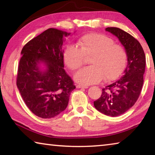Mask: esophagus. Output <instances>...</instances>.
Masks as SVG:
<instances>
[{"mask_svg":"<svg viewBox=\"0 0 155 155\" xmlns=\"http://www.w3.org/2000/svg\"><path fill=\"white\" fill-rule=\"evenodd\" d=\"M77 88H88V86L87 85H77Z\"/></svg>","mask_w":155,"mask_h":155,"instance_id":"34e87169","label":"esophagus"}]
</instances>
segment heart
Returning <instances> with one entry per match:
<instances>
[{
  "label": "heart",
  "mask_w": 155,
  "mask_h": 155,
  "mask_svg": "<svg viewBox=\"0 0 155 155\" xmlns=\"http://www.w3.org/2000/svg\"><path fill=\"white\" fill-rule=\"evenodd\" d=\"M78 48L68 46L64 52V61L72 71L90 59V66L80 70L74 76L75 81L83 85L98 83L103 79L111 81L116 79L124 71L127 64L126 49L115 44L109 36L90 33L83 35L77 41Z\"/></svg>",
  "instance_id": "b5f03b06"
}]
</instances>
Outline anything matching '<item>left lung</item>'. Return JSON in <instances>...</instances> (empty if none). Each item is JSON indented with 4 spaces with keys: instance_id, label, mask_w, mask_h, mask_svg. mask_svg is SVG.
Wrapping results in <instances>:
<instances>
[{
    "instance_id": "8db88e82",
    "label": "left lung",
    "mask_w": 155,
    "mask_h": 155,
    "mask_svg": "<svg viewBox=\"0 0 155 155\" xmlns=\"http://www.w3.org/2000/svg\"><path fill=\"white\" fill-rule=\"evenodd\" d=\"M105 30L116 36L124 46L128 64L122 77L103 88L101 97L94 102V104L103 114L115 117L134 105L140 95L146 68V56L140 43L129 33L117 27H107Z\"/></svg>"
}]
</instances>
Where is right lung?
<instances>
[{
    "mask_svg": "<svg viewBox=\"0 0 155 155\" xmlns=\"http://www.w3.org/2000/svg\"><path fill=\"white\" fill-rule=\"evenodd\" d=\"M65 31L48 28L25 44L18 68L16 84L30 111L41 118H51L66 108L70 93L76 88L64 64ZM43 62L47 70L41 71Z\"/></svg>",
    "mask_w": 155,
    "mask_h": 155,
    "instance_id": "1",
    "label": "right lung"
}]
</instances>
